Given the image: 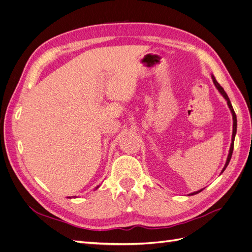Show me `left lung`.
<instances>
[{
	"instance_id": "8db88e82",
	"label": "left lung",
	"mask_w": 252,
	"mask_h": 252,
	"mask_svg": "<svg viewBox=\"0 0 252 252\" xmlns=\"http://www.w3.org/2000/svg\"><path fill=\"white\" fill-rule=\"evenodd\" d=\"M211 79H212V82H213V84H215V86H216V88L219 90V93L223 95V97L225 98V100L227 101V105H228V107H229V109H230V111H231V114H232V120H233V127H232V138H231V144H230V148H229V154H228V157H227V159H226V163H225V166H224V168L222 169V171H220V173H223L224 172V170L226 169V167L228 166V164H229V162H230V158H231V156H232V151H233V145H234V138H235V134H236V125H238V123H236V116H235V112H234V110H233V107H232V105H231V102H230V100H229V97H228V95H227V94L225 93V90L223 89V87L220 85V84L218 83V81L216 80V78H215V75L213 74H211ZM204 189V188H203ZM203 189H200V190H197V191H194V192H192V193H189L188 195H193V194H196V193H199V192H201Z\"/></svg>"
}]
</instances>
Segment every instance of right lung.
<instances>
[{
    "instance_id": "add662e5",
    "label": "right lung",
    "mask_w": 252,
    "mask_h": 252,
    "mask_svg": "<svg viewBox=\"0 0 252 252\" xmlns=\"http://www.w3.org/2000/svg\"><path fill=\"white\" fill-rule=\"evenodd\" d=\"M98 187H100V186H96V187H95V189H94V190H96V189H97V188H98ZM69 199H71V197H69Z\"/></svg>"
}]
</instances>
